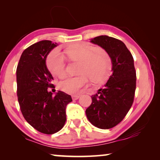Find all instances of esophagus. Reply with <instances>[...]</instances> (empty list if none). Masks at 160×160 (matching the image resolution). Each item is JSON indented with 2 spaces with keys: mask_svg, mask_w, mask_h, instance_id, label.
I'll use <instances>...</instances> for the list:
<instances>
[{
  "mask_svg": "<svg viewBox=\"0 0 160 160\" xmlns=\"http://www.w3.org/2000/svg\"><path fill=\"white\" fill-rule=\"evenodd\" d=\"M80 97V95H79V94H75V95L74 94V95H72V98L73 100H76L79 98Z\"/></svg>",
  "mask_w": 160,
  "mask_h": 160,
  "instance_id": "1",
  "label": "esophagus"
}]
</instances>
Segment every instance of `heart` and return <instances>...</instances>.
<instances>
[{"label": "heart", "instance_id": "heart-1", "mask_svg": "<svg viewBox=\"0 0 160 160\" xmlns=\"http://www.w3.org/2000/svg\"><path fill=\"white\" fill-rule=\"evenodd\" d=\"M68 57L80 62L75 77L66 78L58 82V88L65 92L76 94L88 82V77L97 84H103L109 79L112 72V63L106 51L101 48H90L78 45L65 51ZM48 68L53 76L62 78L65 75V62L63 56L54 53L48 61Z\"/></svg>", "mask_w": 160, "mask_h": 160}]
</instances>
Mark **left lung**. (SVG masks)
<instances>
[{
  "mask_svg": "<svg viewBox=\"0 0 160 160\" xmlns=\"http://www.w3.org/2000/svg\"><path fill=\"white\" fill-rule=\"evenodd\" d=\"M90 42L107 51L112 60V75L104 89L92 96V104L86 116L93 126L101 129L116 126L131 109L136 88V72L131 53L123 42L102 35Z\"/></svg>",
  "mask_w": 160,
  "mask_h": 160,
  "instance_id": "8db88e82",
  "label": "left lung"
}]
</instances>
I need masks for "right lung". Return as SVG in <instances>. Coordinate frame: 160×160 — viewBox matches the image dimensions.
Instances as JSON below:
<instances>
[{
    "label": "right lung",
    "mask_w": 160,
    "mask_h": 160,
    "mask_svg": "<svg viewBox=\"0 0 160 160\" xmlns=\"http://www.w3.org/2000/svg\"><path fill=\"white\" fill-rule=\"evenodd\" d=\"M57 44L43 40L31 45L22 53L17 67L18 99L25 120L38 131L53 134L66 121L67 104L71 96L58 91L53 96L48 88L53 86L52 75L46 59Z\"/></svg>",
    "instance_id": "add662e5"
}]
</instances>
